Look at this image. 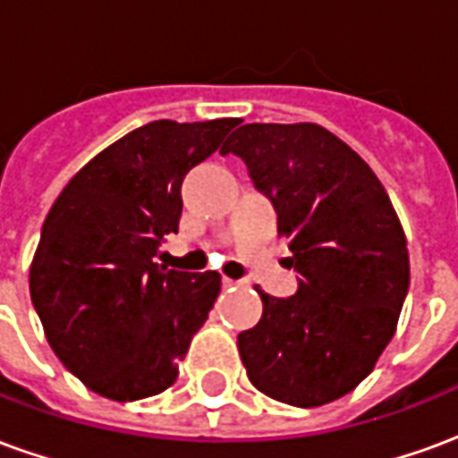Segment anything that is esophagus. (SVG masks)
I'll list each match as a JSON object with an SVG mask.
<instances>
[{"label": "esophagus", "instance_id": "obj_1", "mask_svg": "<svg viewBox=\"0 0 458 458\" xmlns=\"http://www.w3.org/2000/svg\"><path fill=\"white\" fill-rule=\"evenodd\" d=\"M240 282H235V279H230V277H223V287H238Z\"/></svg>", "mask_w": 458, "mask_h": 458}]
</instances>
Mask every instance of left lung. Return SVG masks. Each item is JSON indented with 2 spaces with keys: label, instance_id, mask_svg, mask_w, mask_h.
Instances as JSON below:
<instances>
[{
  "label": "left lung",
  "instance_id": "left-lung-1",
  "mask_svg": "<svg viewBox=\"0 0 458 458\" xmlns=\"http://www.w3.org/2000/svg\"><path fill=\"white\" fill-rule=\"evenodd\" d=\"M230 151L272 200L299 272L294 297L259 292L262 318L238 336L250 383L294 407L334 403L394 336L410 289L403 225L373 169L318 124H242Z\"/></svg>",
  "mask_w": 458,
  "mask_h": 458
}]
</instances>
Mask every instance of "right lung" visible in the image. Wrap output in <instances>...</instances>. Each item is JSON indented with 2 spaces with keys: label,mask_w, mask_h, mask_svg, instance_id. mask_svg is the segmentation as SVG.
<instances>
[{
  "label": "right lung",
  "mask_w": 458,
  "mask_h": 458,
  "mask_svg": "<svg viewBox=\"0 0 458 458\" xmlns=\"http://www.w3.org/2000/svg\"><path fill=\"white\" fill-rule=\"evenodd\" d=\"M238 120H157L68 181L48 210L29 289L46 338L93 393L131 403L164 393L220 294L218 272L154 258L179 233L181 183Z\"/></svg>",
  "instance_id": "add662e5"
}]
</instances>
